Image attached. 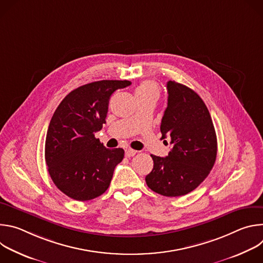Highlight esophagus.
I'll return each mask as SVG.
<instances>
[{"label":"esophagus","instance_id":"1","mask_svg":"<svg viewBox=\"0 0 263 263\" xmlns=\"http://www.w3.org/2000/svg\"><path fill=\"white\" fill-rule=\"evenodd\" d=\"M137 152L135 151V149H132V148H126V152H125V155L126 157H132L136 154Z\"/></svg>","mask_w":263,"mask_h":263}]
</instances>
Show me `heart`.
Returning <instances> with one entry per match:
<instances>
[{"mask_svg":"<svg viewBox=\"0 0 263 263\" xmlns=\"http://www.w3.org/2000/svg\"><path fill=\"white\" fill-rule=\"evenodd\" d=\"M135 96L137 100L146 98L157 99L159 97V87L153 81H143L136 87Z\"/></svg>","mask_w":263,"mask_h":263,"instance_id":"b5f03b06","label":"heart"}]
</instances>
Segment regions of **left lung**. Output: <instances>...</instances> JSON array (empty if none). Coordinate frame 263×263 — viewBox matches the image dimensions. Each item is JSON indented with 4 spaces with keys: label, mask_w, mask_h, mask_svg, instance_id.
I'll use <instances>...</instances> for the list:
<instances>
[{
    "label": "left lung",
    "mask_w": 263,
    "mask_h": 263,
    "mask_svg": "<svg viewBox=\"0 0 263 263\" xmlns=\"http://www.w3.org/2000/svg\"><path fill=\"white\" fill-rule=\"evenodd\" d=\"M166 88L167 107L160 131L162 139H171L172 149L166 157L151 155L154 166L145 182L159 195L180 197L196 190L209 175L216 159L217 140L200 96L175 81H168Z\"/></svg>",
    "instance_id": "8db88e82"
}]
</instances>
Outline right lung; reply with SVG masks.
Masks as SVG:
<instances>
[{
    "mask_svg": "<svg viewBox=\"0 0 263 263\" xmlns=\"http://www.w3.org/2000/svg\"><path fill=\"white\" fill-rule=\"evenodd\" d=\"M129 85L127 80L82 85L70 91L55 110L47 132L45 157L54 184L67 197L89 201L109 187L125 151L106 148L95 133L106 123L111 95Z\"/></svg>",
    "mask_w": 263,
    "mask_h": 263,
    "instance_id": "obj_1",
    "label": "right lung"
}]
</instances>
